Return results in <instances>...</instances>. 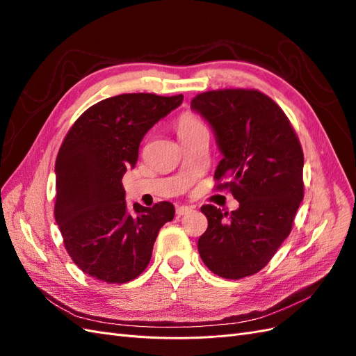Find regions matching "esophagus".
<instances>
[{
  "label": "esophagus",
  "instance_id": "obj_1",
  "mask_svg": "<svg viewBox=\"0 0 356 356\" xmlns=\"http://www.w3.org/2000/svg\"><path fill=\"white\" fill-rule=\"evenodd\" d=\"M193 207H178L177 208V215L178 217H181V215H187V213H190V212H193Z\"/></svg>",
  "mask_w": 356,
  "mask_h": 356
}]
</instances>
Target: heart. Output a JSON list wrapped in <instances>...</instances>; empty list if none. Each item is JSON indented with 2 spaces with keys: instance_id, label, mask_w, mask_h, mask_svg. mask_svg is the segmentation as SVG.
Instances as JSON below:
<instances>
[{
  "instance_id": "1",
  "label": "heart",
  "mask_w": 356,
  "mask_h": 356,
  "mask_svg": "<svg viewBox=\"0 0 356 356\" xmlns=\"http://www.w3.org/2000/svg\"><path fill=\"white\" fill-rule=\"evenodd\" d=\"M175 129H177V134L179 136V139H184L196 132L207 131V126H204L200 118H197L196 115H193L190 113H184L177 118Z\"/></svg>"
}]
</instances>
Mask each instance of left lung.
Wrapping results in <instances>:
<instances>
[{
  "mask_svg": "<svg viewBox=\"0 0 356 356\" xmlns=\"http://www.w3.org/2000/svg\"><path fill=\"white\" fill-rule=\"evenodd\" d=\"M191 110L207 120L222 159L215 179L229 178L239 202L221 212L204 204L208 229L197 242L202 261L225 279L251 276L288 238L303 200V149L285 113L258 90L224 89L197 95Z\"/></svg>",
  "mask_w": 356,
  "mask_h": 356,
  "instance_id": "8db88e82",
  "label": "left lung"
}]
</instances>
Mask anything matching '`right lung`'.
Returning <instances> with one entry per match:
<instances>
[{
  "label": "right lung",
  "mask_w": 356,
  "mask_h": 356,
  "mask_svg": "<svg viewBox=\"0 0 356 356\" xmlns=\"http://www.w3.org/2000/svg\"><path fill=\"white\" fill-rule=\"evenodd\" d=\"M184 96L124 93L84 111L58 153L55 218L81 272L96 281L124 284L152 260L161 225L174 220L169 202L127 211L122 178L135 168L144 135Z\"/></svg>",
  "instance_id": "1"
}]
</instances>
